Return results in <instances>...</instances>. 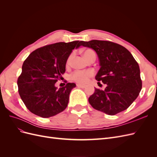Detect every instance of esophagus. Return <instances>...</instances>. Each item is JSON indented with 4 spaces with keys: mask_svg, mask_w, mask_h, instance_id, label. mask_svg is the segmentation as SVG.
I'll list each match as a JSON object with an SVG mask.
<instances>
[{
    "mask_svg": "<svg viewBox=\"0 0 157 157\" xmlns=\"http://www.w3.org/2000/svg\"><path fill=\"white\" fill-rule=\"evenodd\" d=\"M77 86L78 88H84L85 87H86V86H85V85H82V84H77Z\"/></svg>",
    "mask_w": 157,
    "mask_h": 157,
    "instance_id": "34e87169",
    "label": "esophagus"
}]
</instances>
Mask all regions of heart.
I'll list each match as a JSON object with an SVG mask.
<instances>
[{
    "label": "heart",
    "instance_id": "obj_1",
    "mask_svg": "<svg viewBox=\"0 0 157 157\" xmlns=\"http://www.w3.org/2000/svg\"><path fill=\"white\" fill-rule=\"evenodd\" d=\"M82 54L85 58H86L88 61L92 58L96 59V54L95 53L94 51H93L91 49H86L82 50ZM73 54L71 53L67 59L66 61V64L67 65H69L71 63V59L73 58ZM94 75V72L92 71H77L73 73L71 75V79L73 81L77 82L78 83L80 84H85L88 82V78L90 77H92Z\"/></svg>",
    "mask_w": 157,
    "mask_h": 157
}]
</instances>
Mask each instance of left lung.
Returning a JSON list of instances; mask_svg holds the SVG:
<instances>
[{"label":"left lung","mask_w":157,"mask_h":157,"mask_svg":"<svg viewBox=\"0 0 157 157\" xmlns=\"http://www.w3.org/2000/svg\"><path fill=\"white\" fill-rule=\"evenodd\" d=\"M81 45L96 52L101 67L96 79L106 85L104 90L95 88L88 98L90 105L109 115L126 110L142 88L140 67L134 57L124 46L111 41H81Z\"/></svg>","instance_id":"left-lung-1"}]
</instances>
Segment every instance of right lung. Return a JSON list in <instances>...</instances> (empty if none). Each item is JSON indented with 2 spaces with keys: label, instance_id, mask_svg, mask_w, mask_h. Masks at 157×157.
I'll list each match as a JSON object with an SVG mask.
<instances>
[{
  "label": "right lung",
  "instance_id": "add662e5",
  "mask_svg": "<svg viewBox=\"0 0 157 157\" xmlns=\"http://www.w3.org/2000/svg\"><path fill=\"white\" fill-rule=\"evenodd\" d=\"M80 46L78 40L46 45L33 51L24 61L17 81L18 92L32 113L48 118L67 107L69 94L76 85L67 83L57 89L55 83L63 78L61 75L65 72L66 61L71 52Z\"/></svg>",
  "mask_w": 157,
  "mask_h": 157
}]
</instances>
